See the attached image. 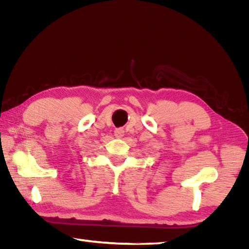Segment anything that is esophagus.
<instances>
[{"label": "esophagus", "instance_id": "obj_1", "mask_svg": "<svg viewBox=\"0 0 249 249\" xmlns=\"http://www.w3.org/2000/svg\"><path fill=\"white\" fill-rule=\"evenodd\" d=\"M114 136L116 138H122V137L124 136V130L122 129V128H116L114 130Z\"/></svg>", "mask_w": 249, "mask_h": 249}]
</instances>
